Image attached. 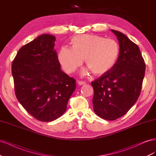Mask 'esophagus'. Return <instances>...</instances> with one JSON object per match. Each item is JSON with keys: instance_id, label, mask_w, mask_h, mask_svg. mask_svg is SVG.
<instances>
[{"instance_id": "34e87169", "label": "esophagus", "mask_w": 156, "mask_h": 156, "mask_svg": "<svg viewBox=\"0 0 156 156\" xmlns=\"http://www.w3.org/2000/svg\"><path fill=\"white\" fill-rule=\"evenodd\" d=\"M77 83H78V84H79V85H83V84H86L85 82L82 81H78Z\"/></svg>"}]
</instances>
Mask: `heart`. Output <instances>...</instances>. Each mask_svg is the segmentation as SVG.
Segmentation results:
<instances>
[{
    "instance_id": "obj_1",
    "label": "heart",
    "mask_w": 156,
    "mask_h": 156,
    "mask_svg": "<svg viewBox=\"0 0 156 156\" xmlns=\"http://www.w3.org/2000/svg\"><path fill=\"white\" fill-rule=\"evenodd\" d=\"M72 48L62 47L58 53L61 66L67 73L73 72L84 62L94 75H102L115 66L119 58L120 46L113 39L100 36L80 34L72 40ZM87 72L84 70L83 74Z\"/></svg>"
}]
</instances>
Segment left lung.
Returning a JSON list of instances; mask_svg holds the SVG:
<instances>
[{
  "instance_id": "left-lung-1",
  "label": "left lung",
  "mask_w": 156,
  "mask_h": 156,
  "mask_svg": "<svg viewBox=\"0 0 156 156\" xmlns=\"http://www.w3.org/2000/svg\"><path fill=\"white\" fill-rule=\"evenodd\" d=\"M111 31L120 45V55L112 68L91 83L96 114L107 120L124 116L139 97L145 73V62L138 45L123 33Z\"/></svg>"
}]
</instances>
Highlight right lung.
<instances>
[{"instance_id":"right-lung-1","label":"right lung","mask_w":156,"mask_h":156,"mask_svg":"<svg viewBox=\"0 0 156 156\" xmlns=\"http://www.w3.org/2000/svg\"><path fill=\"white\" fill-rule=\"evenodd\" d=\"M56 39L42 34L23 45L12 65L17 99L36 119L53 121L66 111L76 81L63 72L54 49Z\"/></svg>"}]
</instances>
